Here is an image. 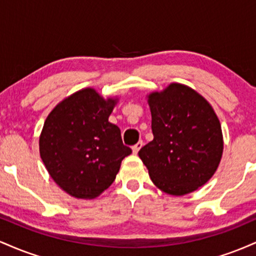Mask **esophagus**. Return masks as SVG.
<instances>
[{"label":"esophagus","instance_id":"1","mask_svg":"<svg viewBox=\"0 0 256 256\" xmlns=\"http://www.w3.org/2000/svg\"><path fill=\"white\" fill-rule=\"evenodd\" d=\"M142 146H143V142L142 140H140V142H137L136 144L132 146V152H134V154H137V152H140V149L142 148Z\"/></svg>","mask_w":256,"mask_h":256}]
</instances>
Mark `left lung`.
Wrapping results in <instances>:
<instances>
[{"label": "left lung", "mask_w": 256, "mask_h": 256, "mask_svg": "<svg viewBox=\"0 0 256 256\" xmlns=\"http://www.w3.org/2000/svg\"><path fill=\"white\" fill-rule=\"evenodd\" d=\"M154 140L138 152L152 183L170 195L195 192L212 178L222 160V126L207 100L172 83L148 96Z\"/></svg>", "instance_id": "obj_1"}]
</instances>
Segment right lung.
<instances>
[{
  "label": "right lung",
  "instance_id": "right-lung-1",
  "mask_svg": "<svg viewBox=\"0 0 256 256\" xmlns=\"http://www.w3.org/2000/svg\"><path fill=\"white\" fill-rule=\"evenodd\" d=\"M116 100L82 89L61 101L44 122L40 158L52 180L73 198H98L132 152L122 144L120 128L108 122Z\"/></svg>",
  "mask_w": 256,
  "mask_h": 256
}]
</instances>
